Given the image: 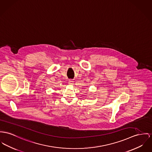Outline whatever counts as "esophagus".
Listing matches in <instances>:
<instances>
[{"instance_id": "obj_1", "label": "esophagus", "mask_w": 152, "mask_h": 152, "mask_svg": "<svg viewBox=\"0 0 152 152\" xmlns=\"http://www.w3.org/2000/svg\"><path fill=\"white\" fill-rule=\"evenodd\" d=\"M69 83L70 85H72V84L74 83V81H73V80H69Z\"/></svg>"}]
</instances>
